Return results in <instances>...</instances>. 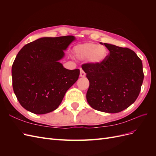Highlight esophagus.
I'll use <instances>...</instances> for the list:
<instances>
[{
  "label": "esophagus",
  "instance_id": "1",
  "mask_svg": "<svg viewBox=\"0 0 156 156\" xmlns=\"http://www.w3.org/2000/svg\"><path fill=\"white\" fill-rule=\"evenodd\" d=\"M85 75L86 73H84V72L82 69H81V70H80V77H85Z\"/></svg>",
  "mask_w": 156,
  "mask_h": 156
}]
</instances>
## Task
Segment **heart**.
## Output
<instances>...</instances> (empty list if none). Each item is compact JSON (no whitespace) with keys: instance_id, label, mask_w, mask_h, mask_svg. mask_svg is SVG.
<instances>
[{"instance_id":"b5f03b06","label":"heart","mask_w":156,"mask_h":156,"mask_svg":"<svg viewBox=\"0 0 156 156\" xmlns=\"http://www.w3.org/2000/svg\"><path fill=\"white\" fill-rule=\"evenodd\" d=\"M74 54L80 60H87L94 64L102 63L106 58L108 51L105 46L94 43L79 45L73 49Z\"/></svg>"}]
</instances>
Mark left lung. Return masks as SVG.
<instances>
[{
    "label": "left lung",
    "instance_id": "left-lung-1",
    "mask_svg": "<svg viewBox=\"0 0 156 156\" xmlns=\"http://www.w3.org/2000/svg\"><path fill=\"white\" fill-rule=\"evenodd\" d=\"M103 45L110 53L102 63L83 64L90 82L87 100L94 109L116 113L129 107L139 96L144 79L143 63L130 49Z\"/></svg>",
    "mask_w": 156,
    "mask_h": 156
}]
</instances>
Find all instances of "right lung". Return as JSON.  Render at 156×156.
<instances>
[{"label": "right lung", "instance_id": "right-lung-1", "mask_svg": "<svg viewBox=\"0 0 156 156\" xmlns=\"http://www.w3.org/2000/svg\"><path fill=\"white\" fill-rule=\"evenodd\" d=\"M75 39L73 36L41 37L19 51L12 65V86L26 110L37 115L55 111L77 81L79 69H67L59 62Z\"/></svg>", "mask_w": 156, "mask_h": 156}]
</instances>
